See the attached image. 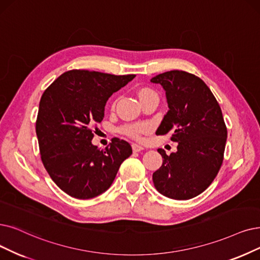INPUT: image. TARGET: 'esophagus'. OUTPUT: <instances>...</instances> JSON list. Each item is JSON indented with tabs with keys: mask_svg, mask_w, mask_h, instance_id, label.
Masks as SVG:
<instances>
[{
	"mask_svg": "<svg viewBox=\"0 0 260 260\" xmlns=\"http://www.w3.org/2000/svg\"><path fill=\"white\" fill-rule=\"evenodd\" d=\"M132 149L134 152H139V151H142L144 149V147L141 146V145H139V144H132Z\"/></svg>",
	"mask_w": 260,
	"mask_h": 260,
	"instance_id": "1",
	"label": "esophagus"
}]
</instances>
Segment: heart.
<instances>
[{"label": "heart", "instance_id": "b5f03b06", "mask_svg": "<svg viewBox=\"0 0 260 260\" xmlns=\"http://www.w3.org/2000/svg\"><path fill=\"white\" fill-rule=\"evenodd\" d=\"M150 92H153L152 90L148 89V88H143L140 90L139 92V96L142 97L144 95H147V94H150ZM122 131L128 134L129 137L131 138H134V139H139L143 133H145L147 131V126L146 124L144 123H134V124H129V126H126Z\"/></svg>", "mask_w": 260, "mask_h": 260}]
</instances>
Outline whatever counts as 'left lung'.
<instances>
[{"label": "left lung", "mask_w": 260, "mask_h": 260, "mask_svg": "<svg viewBox=\"0 0 260 260\" xmlns=\"http://www.w3.org/2000/svg\"><path fill=\"white\" fill-rule=\"evenodd\" d=\"M150 82L165 90L169 111L155 134L173 133L177 151L159 148L163 163L152 174L155 189L173 200H190L215 178L222 162L227 129L221 108L205 82L189 72L166 71Z\"/></svg>", "instance_id": "left-lung-1"}]
</instances>
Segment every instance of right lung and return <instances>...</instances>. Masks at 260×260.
Listing matches in <instances>:
<instances>
[{
  "label": "right lung",
  "mask_w": 260,
  "mask_h": 260,
  "mask_svg": "<svg viewBox=\"0 0 260 260\" xmlns=\"http://www.w3.org/2000/svg\"><path fill=\"white\" fill-rule=\"evenodd\" d=\"M134 77L70 70L41 96L36 121L41 160L58 188L75 199L88 200L106 192L132 153L130 144L119 139L99 149L91 143L90 128L102 121L113 92Z\"/></svg>",
  "instance_id": "add662e5"
}]
</instances>
